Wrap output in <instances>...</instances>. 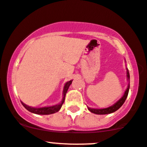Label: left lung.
Segmentation results:
<instances>
[{"label": "left lung", "instance_id": "1", "mask_svg": "<svg viewBox=\"0 0 147 147\" xmlns=\"http://www.w3.org/2000/svg\"><path fill=\"white\" fill-rule=\"evenodd\" d=\"M127 77L128 80H129V71H127ZM129 84H128L127 88L125 92L124 96L120 98L119 101L115 103L113 106H111V107L106 108V109H90V108H88L89 111H90L91 112L95 114H98V115H104V114H109L111 113H113L115 111H116L117 110H118L123 104L124 103V102L125 101L127 96L128 95V92H129Z\"/></svg>", "mask_w": 147, "mask_h": 147}]
</instances>
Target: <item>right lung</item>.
I'll return each instance as SVG.
<instances>
[{
    "label": "right lung",
    "mask_w": 147,
    "mask_h": 147,
    "mask_svg": "<svg viewBox=\"0 0 147 147\" xmlns=\"http://www.w3.org/2000/svg\"><path fill=\"white\" fill-rule=\"evenodd\" d=\"M72 80H70V81L67 82L65 84L64 89H63V101H62V102L60 103V104L55 105V106H49V107H43V108H32V107H30V106H27V105L24 104V103H22V102H21L22 104L23 105V106H24L27 111H29V112H32L35 114H39V115H49V114L55 113L58 112V111L61 109V108L62 107V105H63V103H64L65 94L67 93V89H68L69 85L72 84Z\"/></svg>",
    "instance_id": "add662e5"
}]
</instances>
